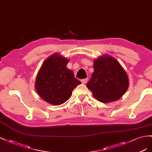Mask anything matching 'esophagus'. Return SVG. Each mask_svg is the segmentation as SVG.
I'll list each match as a JSON object with an SVG mask.
<instances>
[{
	"mask_svg": "<svg viewBox=\"0 0 152 152\" xmlns=\"http://www.w3.org/2000/svg\"><path fill=\"white\" fill-rule=\"evenodd\" d=\"M81 83H83V84H85L86 82L88 81V79L87 78H85V79H83V80H81Z\"/></svg>",
	"mask_w": 152,
	"mask_h": 152,
	"instance_id": "34e87169",
	"label": "esophagus"
}]
</instances>
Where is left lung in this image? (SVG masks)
<instances>
[{
  "label": "left lung",
  "instance_id": "8db88e82",
  "mask_svg": "<svg viewBox=\"0 0 152 152\" xmlns=\"http://www.w3.org/2000/svg\"><path fill=\"white\" fill-rule=\"evenodd\" d=\"M94 71L86 84L94 97L102 102L117 101L127 90L126 72L117 60L110 55L94 60Z\"/></svg>",
  "mask_w": 152,
  "mask_h": 152
}]
</instances>
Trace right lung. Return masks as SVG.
Listing matches in <instances>:
<instances>
[{
	"label": "right lung",
	"mask_w": 152,
	"mask_h": 152,
	"mask_svg": "<svg viewBox=\"0 0 152 152\" xmlns=\"http://www.w3.org/2000/svg\"><path fill=\"white\" fill-rule=\"evenodd\" d=\"M69 60L57 53L48 58L39 71L35 87L38 95L46 102L58 106L66 102L72 90L81 83L67 68Z\"/></svg>",
	"instance_id": "right-lung-1"
}]
</instances>
